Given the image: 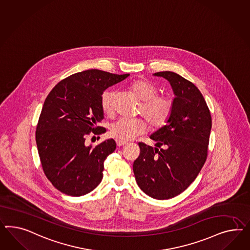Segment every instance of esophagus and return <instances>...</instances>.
Here are the masks:
<instances>
[{"mask_svg":"<svg viewBox=\"0 0 250 250\" xmlns=\"http://www.w3.org/2000/svg\"><path fill=\"white\" fill-rule=\"evenodd\" d=\"M116 145H117L118 146H122L126 145V143L125 142V141H121V140H116Z\"/></svg>","mask_w":250,"mask_h":250,"instance_id":"obj_1","label":"esophagus"}]
</instances>
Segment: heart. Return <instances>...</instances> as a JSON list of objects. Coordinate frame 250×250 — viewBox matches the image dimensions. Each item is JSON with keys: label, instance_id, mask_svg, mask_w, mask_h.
<instances>
[{"label": "heart", "instance_id": "b5f03b06", "mask_svg": "<svg viewBox=\"0 0 250 250\" xmlns=\"http://www.w3.org/2000/svg\"><path fill=\"white\" fill-rule=\"evenodd\" d=\"M130 89L142 102L139 114L144 115L154 128H160L168 122L174 109V102L165 95H157L158 89L146 79H137L130 83ZM115 90H106L101 95L103 111L111 115L114 112ZM147 130V124L142 118H120L110 126V134L121 141H130Z\"/></svg>", "mask_w": 250, "mask_h": 250}]
</instances>
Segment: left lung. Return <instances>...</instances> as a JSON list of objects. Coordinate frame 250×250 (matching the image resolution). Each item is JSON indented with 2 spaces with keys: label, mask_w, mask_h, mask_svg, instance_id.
<instances>
[{
  "label": "left lung",
  "mask_w": 250,
  "mask_h": 250,
  "mask_svg": "<svg viewBox=\"0 0 250 250\" xmlns=\"http://www.w3.org/2000/svg\"><path fill=\"white\" fill-rule=\"evenodd\" d=\"M154 75L170 83L174 109L167 124L150 135L156 147L138 144L140 155L133 170L144 193L164 200L181 194L200 172L208 156L212 119L201 92L193 83L170 71Z\"/></svg>",
  "instance_id": "8db88e82"
}]
</instances>
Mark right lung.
I'll use <instances>...</instances> for the list:
<instances>
[{"mask_svg":"<svg viewBox=\"0 0 250 250\" xmlns=\"http://www.w3.org/2000/svg\"><path fill=\"white\" fill-rule=\"evenodd\" d=\"M129 75L86 70L59 82L47 95L35 139L42 170L62 193L83 196L101 182L104 162L116 144L108 139L92 147L85 137L90 132L104 133L105 129L96 126L104 119L102 94Z\"/></svg>","mask_w":250,"mask_h":250,"instance_id":"right-lung-1","label":"right lung"}]
</instances>
